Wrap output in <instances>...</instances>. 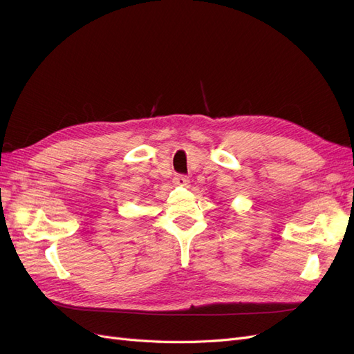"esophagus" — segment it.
Listing matches in <instances>:
<instances>
[{
	"label": "esophagus",
	"mask_w": 354,
	"mask_h": 354,
	"mask_svg": "<svg viewBox=\"0 0 354 354\" xmlns=\"http://www.w3.org/2000/svg\"><path fill=\"white\" fill-rule=\"evenodd\" d=\"M173 181H174V185H177V186H189V183H190L186 176H176L173 178Z\"/></svg>",
	"instance_id": "esophagus-1"
}]
</instances>
